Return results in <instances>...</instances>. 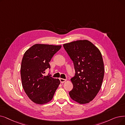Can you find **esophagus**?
Instances as JSON below:
<instances>
[{
    "instance_id": "obj_1",
    "label": "esophagus",
    "mask_w": 125,
    "mask_h": 125,
    "mask_svg": "<svg viewBox=\"0 0 125 125\" xmlns=\"http://www.w3.org/2000/svg\"><path fill=\"white\" fill-rule=\"evenodd\" d=\"M60 82L61 83H63L64 82H65L66 81V79H62V78H60Z\"/></svg>"
}]
</instances>
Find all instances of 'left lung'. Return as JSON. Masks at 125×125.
I'll list each match as a JSON object with an SVG mask.
<instances>
[{
	"label": "left lung",
	"instance_id": "8db88e82",
	"mask_svg": "<svg viewBox=\"0 0 125 125\" xmlns=\"http://www.w3.org/2000/svg\"><path fill=\"white\" fill-rule=\"evenodd\" d=\"M73 62L75 76L70 79L73 88L69 93L73 100L80 104L93 101L100 91L104 76V65L101 52L87 40L63 44Z\"/></svg>",
	"mask_w": 125,
	"mask_h": 125
}]
</instances>
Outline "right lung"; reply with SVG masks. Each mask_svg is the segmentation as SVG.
I'll return each instance as SVG.
<instances>
[{"mask_svg": "<svg viewBox=\"0 0 125 125\" xmlns=\"http://www.w3.org/2000/svg\"><path fill=\"white\" fill-rule=\"evenodd\" d=\"M61 45L36 44L27 50L23 55L20 68L23 88L31 100L43 105L53 98L60 81L48 75H43L50 68L49 62Z\"/></svg>", "mask_w": 125, "mask_h": 125, "instance_id": "1", "label": "right lung"}]
</instances>
